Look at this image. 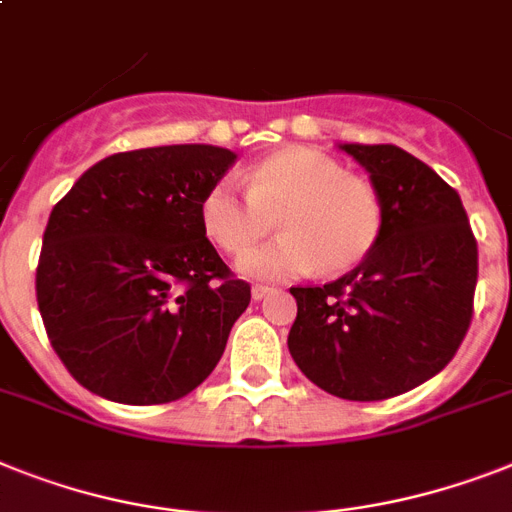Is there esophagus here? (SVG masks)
Here are the masks:
<instances>
[{"label":"esophagus","mask_w":512,"mask_h":512,"mask_svg":"<svg viewBox=\"0 0 512 512\" xmlns=\"http://www.w3.org/2000/svg\"><path fill=\"white\" fill-rule=\"evenodd\" d=\"M269 293H272V287L256 285V287H253V290H251V298H253V301H264V298H266V295H269Z\"/></svg>","instance_id":"esophagus-1"}]
</instances>
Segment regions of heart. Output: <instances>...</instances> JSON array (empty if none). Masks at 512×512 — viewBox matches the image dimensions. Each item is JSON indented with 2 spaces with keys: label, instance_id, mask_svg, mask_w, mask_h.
Segmentation results:
<instances>
[{
  "label": "heart",
  "instance_id": "b5f03b06",
  "mask_svg": "<svg viewBox=\"0 0 512 512\" xmlns=\"http://www.w3.org/2000/svg\"><path fill=\"white\" fill-rule=\"evenodd\" d=\"M206 188L198 217L206 238L225 253H245L277 218L286 235L238 261L248 280H290L314 272L342 274L361 264L382 235V201L366 180L345 175L322 151L282 149L243 175Z\"/></svg>",
  "mask_w": 512,
  "mask_h": 512
}]
</instances>
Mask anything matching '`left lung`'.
<instances>
[{"label":"left lung","instance_id":"8db88e82","mask_svg":"<svg viewBox=\"0 0 512 512\" xmlns=\"http://www.w3.org/2000/svg\"><path fill=\"white\" fill-rule=\"evenodd\" d=\"M382 201L374 251L340 280L290 287L287 348L316 387L387 400L453 361L474 316L479 251L460 196L421 159L379 143H342Z\"/></svg>","mask_w":512,"mask_h":512}]
</instances>
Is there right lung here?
<instances>
[{
  "mask_svg": "<svg viewBox=\"0 0 512 512\" xmlns=\"http://www.w3.org/2000/svg\"><path fill=\"white\" fill-rule=\"evenodd\" d=\"M238 156L209 143L122 151L52 209L36 301L65 369L99 398L162 405L209 377L251 303L198 204Z\"/></svg>",
  "mask_w": 512,
  "mask_h": 512,
  "instance_id": "add662e5",
  "label": "right lung"
}]
</instances>
